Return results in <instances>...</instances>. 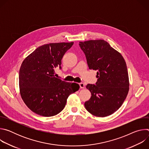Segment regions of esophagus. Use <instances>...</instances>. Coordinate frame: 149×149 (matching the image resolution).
<instances>
[{
	"instance_id": "34e87169",
	"label": "esophagus",
	"mask_w": 149,
	"mask_h": 149,
	"mask_svg": "<svg viewBox=\"0 0 149 149\" xmlns=\"http://www.w3.org/2000/svg\"><path fill=\"white\" fill-rule=\"evenodd\" d=\"M79 87H80L81 88H85V84L84 83L81 82V83L79 84Z\"/></svg>"
}]
</instances>
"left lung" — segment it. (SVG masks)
<instances>
[{
    "instance_id": "1",
    "label": "left lung",
    "mask_w": 149,
    "mask_h": 149,
    "mask_svg": "<svg viewBox=\"0 0 149 149\" xmlns=\"http://www.w3.org/2000/svg\"><path fill=\"white\" fill-rule=\"evenodd\" d=\"M89 69L97 70L96 85L87 84L91 93L86 110L100 117L110 116L121 107L128 94L129 79L121 54L102 39L79 42Z\"/></svg>"
}]
</instances>
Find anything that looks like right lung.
<instances>
[{
  "label": "right lung",
  "instance_id": "obj_1",
  "mask_svg": "<svg viewBox=\"0 0 149 149\" xmlns=\"http://www.w3.org/2000/svg\"><path fill=\"white\" fill-rule=\"evenodd\" d=\"M73 44V42L45 44L24 60L19 70V91L33 113L44 117L58 114L64 109L69 95L79 90L78 84L54 75L55 68H61V59Z\"/></svg>",
  "mask_w": 149,
  "mask_h": 149
}]
</instances>
